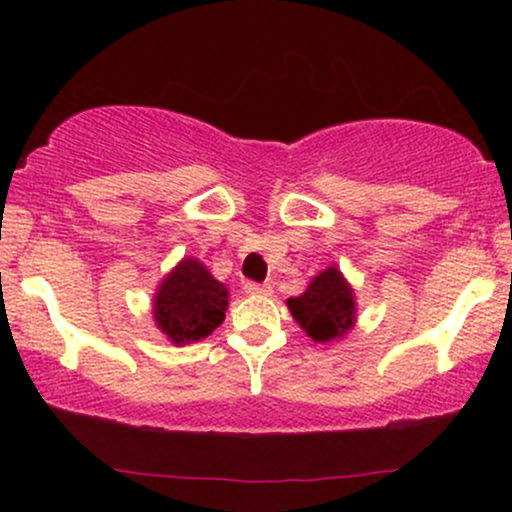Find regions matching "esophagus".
<instances>
[{
  "instance_id": "obj_1",
  "label": "esophagus",
  "mask_w": 512,
  "mask_h": 512,
  "mask_svg": "<svg viewBox=\"0 0 512 512\" xmlns=\"http://www.w3.org/2000/svg\"><path fill=\"white\" fill-rule=\"evenodd\" d=\"M244 291L251 293V296H268V293H272V286L270 284L247 282V284H244Z\"/></svg>"
}]
</instances>
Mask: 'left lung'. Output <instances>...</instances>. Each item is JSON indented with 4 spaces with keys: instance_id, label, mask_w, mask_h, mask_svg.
I'll use <instances>...</instances> for the list:
<instances>
[{
    "instance_id": "8db88e82",
    "label": "left lung",
    "mask_w": 512,
    "mask_h": 512,
    "mask_svg": "<svg viewBox=\"0 0 512 512\" xmlns=\"http://www.w3.org/2000/svg\"><path fill=\"white\" fill-rule=\"evenodd\" d=\"M291 317L319 345L338 342L356 326V296L340 268L328 265L312 277L307 289L286 300Z\"/></svg>"
}]
</instances>
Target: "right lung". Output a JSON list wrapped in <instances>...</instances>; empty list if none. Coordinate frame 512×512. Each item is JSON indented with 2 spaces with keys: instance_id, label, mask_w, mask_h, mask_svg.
<instances>
[{
  "instance_id": "1",
  "label": "right lung",
  "mask_w": 512,
  "mask_h": 512,
  "mask_svg": "<svg viewBox=\"0 0 512 512\" xmlns=\"http://www.w3.org/2000/svg\"><path fill=\"white\" fill-rule=\"evenodd\" d=\"M230 291L198 258H181L153 293V324L172 345L205 340L226 319Z\"/></svg>"
}]
</instances>
